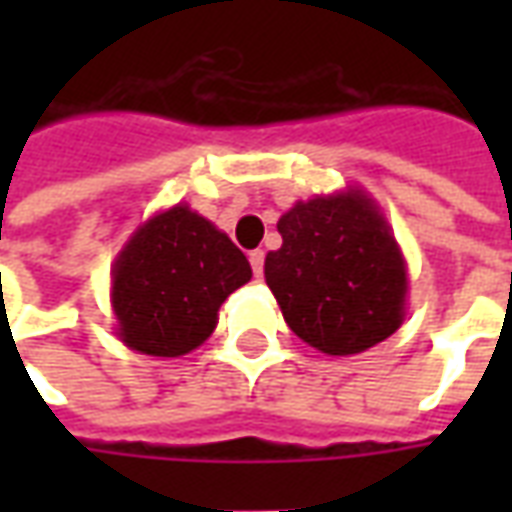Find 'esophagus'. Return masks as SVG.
I'll return each instance as SVG.
<instances>
[{
	"label": "esophagus",
	"mask_w": 512,
	"mask_h": 512,
	"mask_svg": "<svg viewBox=\"0 0 512 512\" xmlns=\"http://www.w3.org/2000/svg\"><path fill=\"white\" fill-rule=\"evenodd\" d=\"M249 263H252V271H255V277H263V263H266V252L263 249H255V252H249Z\"/></svg>",
	"instance_id": "1"
}]
</instances>
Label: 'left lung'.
<instances>
[{"instance_id": "1", "label": "left lung", "mask_w": 512, "mask_h": 512, "mask_svg": "<svg viewBox=\"0 0 512 512\" xmlns=\"http://www.w3.org/2000/svg\"><path fill=\"white\" fill-rule=\"evenodd\" d=\"M266 282L304 343L329 356L362 354L403 323L406 260L365 191L296 202L277 224Z\"/></svg>"}]
</instances>
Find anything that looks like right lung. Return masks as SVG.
Returning a JSON list of instances; mask_svg holds the SVG:
<instances>
[{
    "label": "right lung",
    "mask_w": 512,
    "mask_h": 512,
    "mask_svg": "<svg viewBox=\"0 0 512 512\" xmlns=\"http://www.w3.org/2000/svg\"><path fill=\"white\" fill-rule=\"evenodd\" d=\"M252 279L244 252L205 216L175 205L123 246L112 268L117 337L147 356H183L216 329L224 299Z\"/></svg>",
    "instance_id": "obj_1"
}]
</instances>
